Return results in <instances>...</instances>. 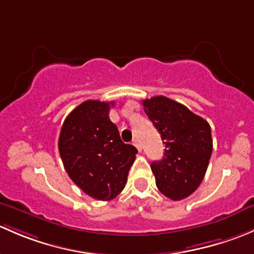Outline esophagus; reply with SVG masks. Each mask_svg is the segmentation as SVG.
Listing matches in <instances>:
<instances>
[{"label":"esophagus","mask_w":254,"mask_h":254,"mask_svg":"<svg viewBox=\"0 0 254 254\" xmlns=\"http://www.w3.org/2000/svg\"><path fill=\"white\" fill-rule=\"evenodd\" d=\"M133 144H134V146H135V148L138 149V150H139V151H142V145H140V142H139V139H137V138H135V139L133 140Z\"/></svg>","instance_id":"34e87169"}]
</instances>
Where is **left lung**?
<instances>
[{
    "label": "left lung",
    "instance_id": "left-lung-1",
    "mask_svg": "<svg viewBox=\"0 0 254 254\" xmlns=\"http://www.w3.org/2000/svg\"><path fill=\"white\" fill-rule=\"evenodd\" d=\"M143 106L165 144L163 159L150 165L156 187L172 200L187 198L197 190L208 169L213 151L210 126L166 96L145 99Z\"/></svg>",
    "mask_w": 254,
    "mask_h": 254
}]
</instances>
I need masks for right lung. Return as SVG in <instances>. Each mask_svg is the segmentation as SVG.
<instances>
[{
	"label": "right lung",
	"instance_id": "1",
	"mask_svg": "<svg viewBox=\"0 0 254 254\" xmlns=\"http://www.w3.org/2000/svg\"><path fill=\"white\" fill-rule=\"evenodd\" d=\"M114 103L87 100L66 117L59 150L69 179L91 198L111 200L121 193L137 149L120 138L109 117Z\"/></svg>",
	"mask_w": 254,
	"mask_h": 254
}]
</instances>
